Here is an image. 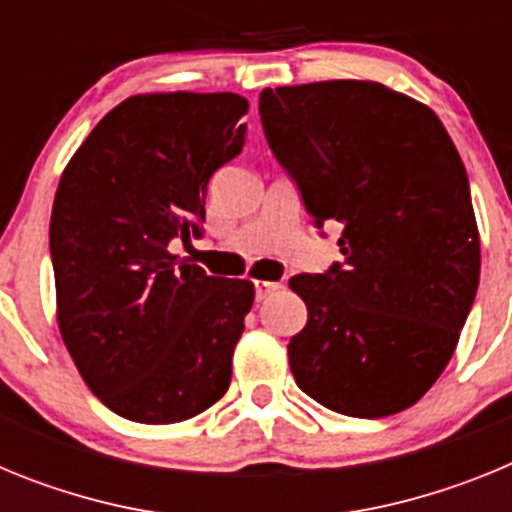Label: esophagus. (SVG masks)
Wrapping results in <instances>:
<instances>
[{"label": "esophagus", "instance_id": "1", "mask_svg": "<svg viewBox=\"0 0 512 512\" xmlns=\"http://www.w3.org/2000/svg\"><path fill=\"white\" fill-rule=\"evenodd\" d=\"M253 287H256V300H266V297L274 295L277 289H282V284L266 282V279H256V282H253Z\"/></svg>", "mask_w": 512, "mask_h": 512}]
</instances>
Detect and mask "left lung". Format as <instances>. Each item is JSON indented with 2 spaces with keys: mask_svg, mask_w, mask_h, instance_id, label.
<instances>
[{
  "mask_svg": "<svg viewBox=\"0 0 512 512\" xmlns=\"http://www.w3.org/2000/svg\"><path fill=\"white\" fill-rule=\"evenodd\" d=\"M261 125L318 228L341 223L343 261L297 274L307 325L287 346L305 395L384 418L441 377L479 284L467 169L431 107L377 81L264 89Z\"/></svg>",
  "mask_w": 512,
  "mask_h": 512,
  "instance_id": "1",
  "label": "left lung"
}]
</instances>
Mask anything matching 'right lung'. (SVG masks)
Instances as JSON below:
<instances>
[{
  "label": "right lung",
  "instance_id": "1",
  "mask_svg": "<svg viewBox=\"0 0 512 512\" xmlns=\"http://www.w3.org/2000/svg\"><path fill=\"white\" fill-rule=\"evenodd\" d=\"M241 94H135L71 156L51 215L61 338L122 418L166 425L230 387L253 282L169 251L200 235L210 176L246 143Z\"/></svg>",
  "mask_w": 512,
  "mask_h": 512
}]
</instances>
